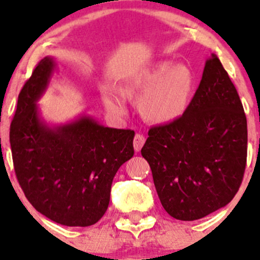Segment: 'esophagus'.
Instances as JSON below:
<instances>
[{
  "label": "esophagus",
  "instance_id": "1",
  "mask_svg": "<svg viewBox=\"0 0 260 260\" xmlns=\"http://www.w3.org/2000/svg\"><path fill=\"white\" fill-rule=\"evenodd\" d=\"M146 142V138L145 136L141 135V133H137V135L135 136V140H133V146H135V149L136 151H141V148H142L143 145H145Z\"/></svg>",
  "mask_w": 260,
  "mask_h": 260
}]
</instances>
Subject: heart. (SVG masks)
I'll list each match as a JSON object with an SVG mask.
<instances>
[{"label": "heart", "mask_w": 260, "mask_h": 260, "mask_svg": "<svg viewBox=\"0 0 260 260\" xmlns=\"http://www.w3.org/2000/svg\"><path fill=\"white\" fill-rule=\"evenodd\" d=\"M193 91V77L186 65L170 60L154 62L135 75L125 86L124 94L141 99V113L147 120L166 124L177 120L190 106ZM106 103L111 111L123 113L124 98L114 93L107 95Z\"/></svg>", "instance_id": "obj_1"}]
</instances>
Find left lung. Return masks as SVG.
<instances>
[{
  "instance_id": "obj_1",
  "label": "left lung",
  "mask_w": 260,
  "mask_h": 260,
  "mask_svg": "<svg viewBox=\"0 0 260 260\" xmlns=\"http://www.w3.org/2000/svg\"><path fill=\"white\" fill-rule=\"evenodd\" d=\"M248 129L242 101L216 55L177 120L148 131L142 156L164 209L183 221L224 208L242 185Z\"/></svg>"
}]
</instances>
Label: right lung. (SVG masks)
Wrapping results in <instances>:
<instances>
[{"instance_id":"add662e5","label":"right lung","mask_w":260,"mask_h":260,"mask_svg":"<svg viewBox=\"0 0 260 260\" xmlns=\"http://www.w3.org/2000/svg\"><path fill=\"white\" fill-rule=\"evenodd\" d=\"M54 69V59L44 57L18 94L10 127L15 174L39 212L67 226H90L108 209L118 169L133 157L135 131L104 127L85 115L49 127L36 102Z\"/></svg>"}]
</instances>
